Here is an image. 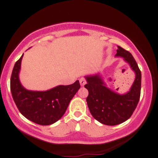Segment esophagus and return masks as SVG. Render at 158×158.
Wrapping results in <instances>:
<instances>
[{"mask_svg":"<svg viewBox=\"0 0 158 158\" xmlns=\"http://www.w3.org/2000/svg\"><path fill=\"white\" fill-rule=\"evenodd\" d=\"M79 82H80V85L81 86H84L85 85V83H86V79H85V78H81L80 79H79Z\"/></svg>","mask_w":158,"mask_h":158,"instance_id":"esophagus-1","label":"esophagus"}]
</instances>
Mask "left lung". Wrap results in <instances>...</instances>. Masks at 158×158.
<instances>
[{
	"label": "left lung",
	"mask_w": 158,
	"mask_h": 158,
	"mask_svg": "<svg viewBox=\"0 0 158 158\" xmlns=\"http://www.w3.org/2000/svg\"><path fill=\"white\" fill-rule=\"evenodd\" d=\"M116 56H121L135 72L136 78L129 91L123 95L106 86L99 75L86 77L85 88L88 90L86 101L90 114L99 123L116 126L129 119L137 108L140 97L141 71L133 56L118 46Z\"/></svg>",
	"instance_id": "8db88e82"
}]
</instances>
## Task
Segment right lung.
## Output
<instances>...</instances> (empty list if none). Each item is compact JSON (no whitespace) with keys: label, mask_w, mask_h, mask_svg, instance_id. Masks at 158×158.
I'll list each match as a JSON object with an SVG mask.
<instances>
[{"label":"right lung","mask_w":158,"mask_h":158,"mask_svg":"<svg viewBox=\"0 0 158 158\" xmlns=\"http://www.w3.org/2000/svg\"><path fill=\"white\" fill-rule=\"evenodd\" d=\"M23 55L15 62L11 76L10 89L14 102L27 119L41 126L51 125L64 115L70 100L80 88L79 81L70 85H59L47 91L25 89L19 77Z\"/></svg>","instance_id":"add662e5"}]
</instances>
